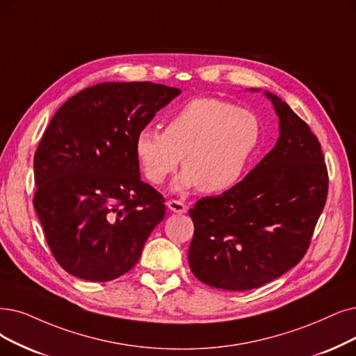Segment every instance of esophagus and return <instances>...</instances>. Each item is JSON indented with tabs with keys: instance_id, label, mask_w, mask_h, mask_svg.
Instances as JSON below:
<instances>
[{
	"instance_id": "34e87169",
	"label": "esophagus",
	"mask_w": 356,
	"mask_h": 356,
	"mask_svg": "<svg viewBox=\"0 0 356 356\" xmlns=\"http://www.w3.org/2000/svg\"><path fill=\"white\" fill-rule=\"evenodd\" d=\"M166 206H168V209H169L170 211L178 213V215H182V213L187 211V206L184 204L182 202H179V200H169V202L166 203Z\"/></svg>"
}]
</instances>
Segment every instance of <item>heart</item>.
Wrapping results in <instances>:
<instances>
[{
	"label": "heart",
	"mask_w": 356,
	"mask_h": 356,
	"mask_svg": "<svg viewBox=\"0 0 356 356\" xmlns=\"http://www.w3.org/2000/svg\"><path fill=\"white\" fill-rule=\"evenodd\" d=\"M261 138L259 117L220 99H193L170 117L165 131L141 129L136 154L145 177L162 184L182 158L174 188L206 194L231 190L243 179Z\"/></svg>",
	"instance_id": "heart-1"
}]
</instances>
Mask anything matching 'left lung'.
<instances>
[{
    "instance_id": "obj_1",
    "label": "left lung",
    "mask_w": 356,
    "mask_h": 356,
    "mask_svg": "<svg viewBox=\"0 0 356 356\" xmlns=\"http://www.w3.org/2000/svg\"><path fill=\"white\" fill-rule=\"evenodd\" d=\"M264 95L279 117L275 147L235 187L190 209V268L213 288L250 291L286 273L307 252L325 204L329 177L317 137L286 102Z\"/></svg>"
}]
</instances>
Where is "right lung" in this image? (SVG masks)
<instances>
[{
  "mask_svg": "<svg viewBox=\"0 0 356 356\" xmlns=\"http://www.w3.org/2000/svg\"><path fill=\"white\" fill-rule=\"evenodd\" d=\"M179 93L150 81L101 83L55 112L35 153L33 206L70 275L108 282L138 261L166 207L140 178L136 137Z\"/></svg>",
  "mask_w": 356,
  "mask_h": 356,
  "instance_id": "add662e5",
  "label": "right lung"
}]
</instances>
